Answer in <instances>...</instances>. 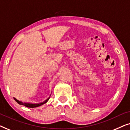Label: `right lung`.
I'll list each match as a JSON object with an SVG mask.
<instances>
[{
    "mask_svg": "<svg viewBox=\"0 0 130 130\" xmlns=\"http://www.w3.org/2000/svg\"><path fill=\"white\" fill-rule=\"evenodd\" d=\"M49 99H50V97L47 99V100H45V101H44V102H43L40 103V104H29V103L22 102H21V101L17 100V99H15V98H14V99H15L16 102H17L19 104L25 106L26 107H28V108H36V107H38V106H41V105H42L45 104V103L47 102L48 101Z\"/></svg>",
    "mask_w": 130,
    "mask_h": 130,
    "instance_id": "1",
    "label": "right lung"
}]
</instances>
